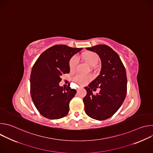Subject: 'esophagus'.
I'll list each match as a JSON object with an SVG mask.
<instances>
[{
	"label": "esophagus",
	"instance_id": "1",
	"mask_svg": "<svg viewBox=\"0 0 153 153\" xmlns=\"http://www.w3.org/2000/svg\"><path fill=\"white\" fill-rule=\"evenodd\" d=\"M80 88H82V86H80V87H79L78 88H77V91H79Z\"/></svg>",
	"mask_w": 153,
	"mask_h": 153
}]
</instances>
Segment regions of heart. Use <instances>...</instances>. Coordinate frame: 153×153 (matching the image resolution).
Masks as SVG:
<instances>
[{"mask_svg":"<svg viewBox=\"0 0 153 153\" xmlns=\"http://www.w3.org/2000/svg\"><path fill=\"white\" fill-rule=\"evenodd\" d=\"M82 59L86 62L88 65L91 66H94L96 65L99 60V56L94 52L88 51L83 53L81 56ZM78 63V58L77 56H73L70 60L69 62V67L70 69L73 71L74 70L76 65ZM91 79V76L90 75H77L74 77V81L79 85H83L88 83Z\"/></svg>","mask_w":153,"mask_h":153,"instance_id":"b5f03b06","label":"heart"}]
</instances>
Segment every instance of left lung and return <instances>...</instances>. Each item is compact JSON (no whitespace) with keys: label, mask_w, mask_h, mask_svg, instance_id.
I'll return each instance as SVG.
<instances>
[{"label":"left lung","mask_w":153,"mask_h":153,"mask_svg":"<svg viewBox=\"0 0 153 153\" xmlns=\"http://www.w3.org/2000/svg\"><path fill=\"white\" fill-rule=\"evenodd\" d=\"M100 57L102 68L100 74L85 87V111L92 119L103 120L113 116L120 108L126 94L127 79L124 65L119 56L106 45L87 48ZM99 88L94 95L92 91Z\"/></svg>","instance_id":"obj_1"}]
</instances>
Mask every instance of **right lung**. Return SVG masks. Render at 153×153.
I'll list each match as a JSON object with an SVG mask.
<instances>
[{"mask_svg": "<svg viewBox=\"0 0 153 153\" xmlns=\"http://www.w3.org/2000/svg\"><path fill=\"white\" fill-rule=\"evenodd\" d=\"M83 48L56 45L43 52L34 64L30 77V93L39 112L46 118L58 119L66 116L69 103L76 93L70 85L59 86L61 76L69 73L70 59Z\"/></svg>", "mask_w": 153, "mask_h": 153, "instance_id": "add662e5", "label": "right lung"}]
</instances>
